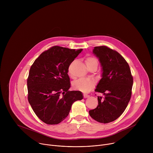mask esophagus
<instances>
[{
  "label": "esophagus",
  "instance_id": "obj_1",
  "mask_svg": "<svg viewBox=\"0 0 153 153\" xmlns=\"http://www.w3.org/2000/svg\"><path fill=\"white\" fill-rule=\"evenodd\" d=\"M83 97H84V98H87V97H90V95L84 94H83Z\"/></svg>",
  "mask_w": 153,
  "mask_h": 153
}]
</instances>
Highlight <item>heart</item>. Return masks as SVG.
Masks as SVG:
<instances>
[{
	"mask_svg": "<svg viewBox=\"0 0 153 153\" xmlns=\"http://www.w3.org/2000/svg\"><path fill=\"white\" fill-rule=\"evenodd\" d=\"M85 63L87 67L94 63H97V60L91 56H86L85 60ZM73 62L70 64L68 68V73L70 75H71V67ZM96 82L94 80L91 79H79L75 81L73 83V88L76 90L81 91L82 93H88L94 87Z\"/></svg>",
	"mask_w": 153,
	"mask_h": 153,
	"instance_id": "heart-1",
	"label": "heart"
}]
</instances>
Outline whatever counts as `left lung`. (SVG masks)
<instances>
[{
  "label": "left lung",
  "mask_w": 153,
  "mask_h": 153,
  "mask_svg": "<svg viewBox=\"0 0 153 153\" xmlns=\"http://www.w3.org/2000/svg\"><path fill=\"white\" fill-rule=\"evenodd\" d=\"M93 52L102 67V79L95 91L103 93L104 97H97V106L89 114L97 122L108 123L125 110L131 97L133 78L128 63L117 51L100 46L95 47Z\"/></svg>",
  "instance_id": "left-lung-1"
}]
</instances>
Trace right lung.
<instances>
[{"mask_svg":"<svg viewBox=\"0 0 153 153\" xmlns=\"http://www.w3.org/2000/svg\"><path fill=\"white\" fill-rule=\"evenodd\" d=\"M82 49L54 46L34 62L27 79L28 100L36 116L44 123L56 125L66 118L72 104L83 99L79 91H69L68 68Z\"/></svg>","mask_w":153,"mask_h":153,"instance_id":"right-lung-1","label":"right lung"}]
</instances>
